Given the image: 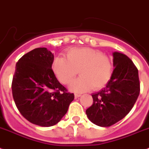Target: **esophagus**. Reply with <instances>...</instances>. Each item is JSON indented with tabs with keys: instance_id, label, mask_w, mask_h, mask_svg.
I'll list each match as a JSON object with an SVG mask.
<instances>
[{
	"instance_id": "34e87169",
	"label": "esophagus",
	"mask_w": 149,
	"mask_h": 149,
	"mask_svg": "<svg viewBox=\"0 0 149 149\" xmlns=\"http://www.w3.org/2000/svg\"><path fill=\"white\" fill-rule=\"evenodd\" d=\"M81 96V94H78V93H76L75 94V98H79Z\"/></svg>"
}]
</instances>
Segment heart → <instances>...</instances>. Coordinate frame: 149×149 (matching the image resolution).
<instances>
[{
    "label": "heart",
    "instance_id": "obj_1",
    "mask_svg": "<svg viewBox=\"0 0 149 149\" xmlns=\"http://www.w3.org/2000/svg\"><path fill=\"white\" fill-rule=\"evenodd\" d=\"M52 68L58 81L69 84L77 75L80 77L70 83L69 89L82 93L93 88L100 90L108 84L113 73V64L107 56L90 47H73L68 49L66 58L57 56Z\"/></svg>",
    "mask_w": 149,
    "mask_h": 149
}]
</instances>
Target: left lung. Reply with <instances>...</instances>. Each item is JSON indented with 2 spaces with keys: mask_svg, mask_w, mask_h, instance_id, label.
Returning a JSON list of instances; mask_svg holds the SVG:
<instances>
[{
  "mask_svg": "<svg viewBox=\"0 0 149 149\" xmlns=\"http://www.w3.org/2000/svg\"><path fill=\"white\" fill-rule=\"evenodd\" d=\"M113 70L106 87L92 94L93 102L86 110L93 124L108 127L126 116L140 94L138 70L126 55L113 53Z\"/></svg>",
  "mask_w": 149,
  "mask_h": 149,
  "instance_id": "1",
  "label": "left lung"
}]
</instances>
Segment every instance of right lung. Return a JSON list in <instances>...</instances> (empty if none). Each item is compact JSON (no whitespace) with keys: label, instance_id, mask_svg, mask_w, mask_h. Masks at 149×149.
Segmentation results:
<instances>
[{"label":"right lung","instance_id":"right-lung-1","mask_svg":"<svg viewBox=\"0 0 149 149\" xmlns=\"http://www.w3.org/2000/svg\"><path fill=\"white\" fill-rule=\"evenodd\" d=\"M53 53L36 48L18 60L12 91L18 111L25 119L39 126L57 124L68 112L74 94L67 92L52 70Z\"/></svg>","mask_w":149,"mask_h":149}]
</instances>
